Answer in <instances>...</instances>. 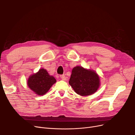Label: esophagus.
I'll return each instance as SVG.
<instances>
[{"label":"esophagus","mask_w":135,"mask_h":135,"mask_svg":"<svg viewBox=\"0 0 135 135\" xmlns=\"http://www.w3.org/2000/svg\"><path fill=\"white\" fill-rule=\"evenodd\" d=\"M60 78H61V79L63 80H66V76H65L64 75H60Z\"/></svg>","instance_id":"obj_1"}]
</instances>
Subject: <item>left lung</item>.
Wrapping results in <instances>:
<instances>
[{"mask_svg": "<svg viewBox=\"0 0 135 135\" xmlns=\"http://www.w3.org/2000/svg\"><path fill=\"white\" fill-rule=\"evenodd\" d=\"M69 83L76 93L86 96L93 94L98 90L100 79L94 71L76 66L73 69Z\"/></svg>", "mask_w": 135, "mask_h": 135, "instance_id": "left-lung-1", "label": "left lung"}]
</instances>
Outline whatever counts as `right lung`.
<instances>
[{"label": "right lung", "mask_w": 135, "mask_h": 135, "mask_svg": "<svg viewBox=\"0 0 135 135\" xmlns=\"http://www.w3.org/2000/svg\"><path fill=\"white\" fill-rule=\"evenodd\" d=\"M56 82L54 76L50 75L45 69H41L29 77L27 85L36 94L42 95L46 94Z\"/></svg>", "instance_id": "obj_1"}]
</instances>
